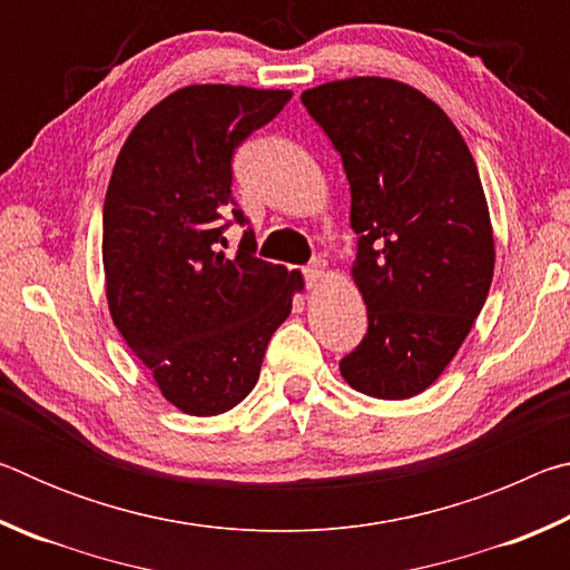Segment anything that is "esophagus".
<instances>
[{
	"instance_id": "esophagus-1",
	"label": "esophagus",
	"mask_w": 570,
	"mask_h": 570,
	"mask_svg": "<svg viewBox=\"0 0 570 570\" xmlns=\"http://www.w3.org/2000/svg\"><path fill=\"white\" fill-rule=\"evenodd\" d=\"M324 266L326 264L322 262V258H314V262L304 268V278H306L308 286H316V284L322 282V278H324Z\"/></svg>"
}]
</instances>
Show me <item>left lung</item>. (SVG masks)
Wrapping results in <instances>:
<instances>
[{
  "instance_id": "8db88e82",
  "label": "left lung",
  "mask_w": 570,
  "mask_h": 570,
  "mask_svg": "<svg viewBox=\"0 0 570 570\" xmlns=\"http://www.w3.org/2000/svg\"><path fill=\"white\" fill-rule=\"evenodd\" d=\"M304 108L342 156L352 190L366 334L340 362L356 392L407 400L465 342L493 282L480 173L440 105L384 77L306 90Z\"/></svg>"
}]
</instances>
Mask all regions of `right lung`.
Here are the masks:
<instances>
[{"mask_svg": "<svg viewBox=\"0 0 570 570\" xmlns=\"http://www.w3.org/2000/svg\"><path fill=\"white\" fill-rule=\"evenodd\" d=\"M292 100L288 90L190 85L142 115L102 206L112 322L163 397L198 417L254 390L266 344L292 314L302 274L256 256L234 198V153ZM247 230L236 255L225 230Z\"/></svg>", "mask_w": 570, "mask_h": 570, "instance_id": "add662e5", "label": "right lung"}]
</instances>
